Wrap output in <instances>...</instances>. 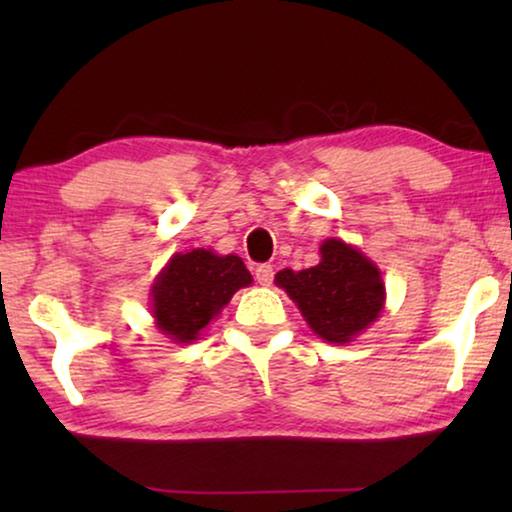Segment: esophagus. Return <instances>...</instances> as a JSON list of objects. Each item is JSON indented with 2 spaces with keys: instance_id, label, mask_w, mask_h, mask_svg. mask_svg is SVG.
Returning a JSON list of instances; mask_svg holds the SVG:
<instances>
[{
  "instance_id": "1",
  "label": "esophagus",
  "mask_w": 512,
  "mask_h": 512,
  "mask_svg": "<svg viewBox=\"0 0 512 512\" xmlns=\"http://www.w3.org/2000/svg\"><path fill=\"white\" fill-rule=\"evenodd\" d=\"M254 275H256V282L258 284L270 286L272 284V277H275V268H272V265H268V263H263V265H258Z\"/></svg>"
}]
</instances>
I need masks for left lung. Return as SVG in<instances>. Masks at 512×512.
Segmentation results:
<instances>
[{
	"mask_svg": "<svg viewBox=\"0 0 512 512\" xmlns=\"http://www.w3.org/2000/svg\"><path fill=\"white\" fill-rule=\"evenodd\" d=\"M319 251L314 268L279 270L275 284L289 293L321 340L345 345L380 317L384 282L377 265L352 244L331 237Z\"/></svg>",
	"mask_w": 512,
	"mask_h": 512,
	"instance_id": "left-lung-1",
	"label": "left lung"
}]
</instances>
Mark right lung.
<instances>
[{
  "label": "right lung",
  "mask_w": 512,
  "mask_h": 512,
  "mask_svg": "<svg viewBox=\"0 0 512 512\" xmlns=\"http://www.w3.org/2000/svg\"><path fill=\"white\" fill-rule=\"evenodd\" d=\"M249 284L251 275L240 256H219L209 249L174 254L151 286L153 319L167 338L193 342L233 293Z\"/></svg>",
  "instance_id": "right-lung-1"
}]
</instances>
